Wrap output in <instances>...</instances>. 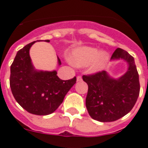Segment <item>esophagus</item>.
I'll list each match as a JSON object with an SVG mask.
<instances>
[{
	"mask_svg": "<svg viewBox=\"0 0 148 148\" xmlns=\"http://www.w3.org/2000/svg\"><path fill=\"white\" fill-rule=\"evenodd\" d=\"M82 80V77L81 76H77V82H80Z\"/></svg>",
	"mask_w": 148,
	"mask_h": 148,
	"instance_id": "34e87169",
	"label": "esophagus"
}]
</instances>
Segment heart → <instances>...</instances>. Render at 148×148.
I'll use <instances>...</instances> for the list:
<instances>
[{
    "label": "heart",
    "instance_id": "b5f03b06",
    "mask_svg": "<svg viewBox=\"0 0 148 148\" xmlns=\"http://www.w3.org/2000/svg\"><path fill=\"white\" fill-rule=\"evenodd\" d=\"M71 60L74 65L77 67L86 66L92 63L91 70L97 72L105 68L108 61V55L105 52L99 53V50L96 48L83 47L72 51Z\"/></svg>",
    "mask_w": 148,
    "mask_h": 148
}]
</instances>
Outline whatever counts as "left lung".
<instances>
[{
  "label": "left lung",
  "mask_w": 148,
  "mask_h": 148,
  "mask_svg": "<svg viewBox=\"0 0 148 148\" xmlns=\"http://www.w3.org/2000/svg\"><path fill=\"white\" fill-rule=\"evenodd\" d=\"M123 59L129 64L127 71L118 79L105 71L84 75L88 85L86 106L92 118L100 122H113L130 112L140 92L139 77L134 58L124 49L117 48L111 59Z\"/></svg>",
  "instance_id": "8db88e82"
}]
</instances>
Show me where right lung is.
Instances as JSON below:
<instances>
[{"instance_id":"add662e5","label":"right lung","mask_w":148,"mask_h":148,"mask_svg":"<svg viewBox=\"0 0 148 148\" xmlns=\"http://www.w3.org/2000/svg\"><path fill=\"white\" fill-rule=\"evenodd\" d=\"M44 41L49 42V40ZM34 43H28L17 52L10 66V86L16 101L25 110L35 115H48L62 103L77 78L62 80L56 71L35 70L29 55L30 48ZM58 62L62 64L59 57Z\"/></svg>"}]
</instances>
